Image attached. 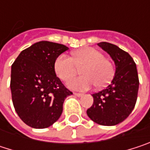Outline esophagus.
Listing matches in <instances>:
<instances>
[{
    "instance_id": "1",
    "label": "esophagus",
    "mask_w": 150,
    "mask_h": 150,
    "mask_svg": "<svg viewBox=\"0 0 150 150\" xmlns=\"http://www.w3.org/2000/svg\"><path fill=\"white\" fill-rule=\"evenodd\" d=\"M74 95L75 96H78V97H81V96H83V94H81V93H74Z\"/></svg>"
}]
</instances>
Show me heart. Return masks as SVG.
<instances>
[{
	"instance_id": "heart-1",
	"label": "heart",
	"mask_w": 150,
	"mask_h": 150,
	"mask_svg": "<svg viewBox=\"0 0 150 150\" xmlns=\"http://www.w3.org/2000/svg\"><path fill=\"white\" fill-rule=\"evenodd\" d=\"M82 75L70 79L67 85L74 90L84 91L95 84L98 88L106 86L114 76V66L111 62L104 58V54L93 47L82 48L75 51L72 58L59 55L54 63V69L57 76L62 81H68L78 70Z\"/></svg>"
}]
</instances>
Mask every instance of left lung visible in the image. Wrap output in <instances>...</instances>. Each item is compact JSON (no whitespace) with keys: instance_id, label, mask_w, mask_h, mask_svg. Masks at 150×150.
<instances>
[{"instance_id":"obj_1","label":"left lung","mask_w":150,"mask_h":150,"mask_svg":"<svg viewBox=\"0 0 150 150\" xmlns=\"http://www.w3.org/2000/svg\"><path fill=\"white\" fill-rule=\"evenodd\" d=\"M98 46L114 61L115 73L106 88L92 95L94 103L87 110V115L97 124L114 126L123 122L135 108L139 88L138 74L129 53L105 42Z\"/></svg>"}]
</instances>
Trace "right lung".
<instances>
[{"label":"right lung","mask_w":150,"mask_h":150,"mask_svg":"<svg viewBox=\"0 0 150 150\" xmlns=\"http://www.w3.org/2000/svg\"><path fill=\"white\" fill-rule=\"evenodd\" d=\"M69 49L42 41L22 50L11 67L12 101L19 117L31 128L45 129L61 116L69 91L56 76L55 59Z\"/></svg>","instance_id":"right-lung-1"}]
</instances>
